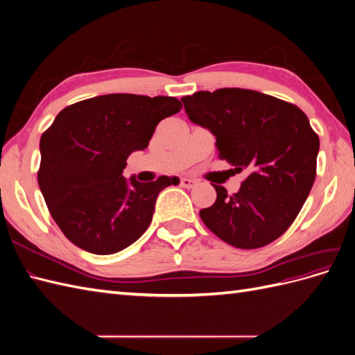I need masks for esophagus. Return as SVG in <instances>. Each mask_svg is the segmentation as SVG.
I'll return each mask as SVG.
<instances>
[{
	"mask_svg": "<svg viewBox=\"0 0 355 355\" xmlns=\"http://www.w3.org/2000/svg\"><path fill=\"white\" fill-rule=\"evenodd\" d=\"M197 185V180H194V179H188V178H184L180 180V187H184V188H194Z\"/></svg>",
	"mask_w": 355,
	"mask_h": 355,
	"instance_id": "esophagus-1",
	"label": "esophagus"
}]
</instances>
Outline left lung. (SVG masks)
Listing matches in <instances>:
<instances>
[{
  "instance_id": "1",
  "label": "left lung",
  "mask_w": 355,
  "mask_h": 355,
  "mask_svg": "<svg viewBox=\"0 0 355 355\" xmlns=\"http://www.w3.org/2000/svg\"><path fill=\"white\" fill-rule=\"evenodd\" d=\"M189 120L216 137L220 159L247 170L240 191L216 189L200 210L206 227L239 249L272 243L293 223L315 180L320 141L297 106L247 89L182 98Z\"/></svg>"
}]
</instances>
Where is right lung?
I'll list each match as a JSON object with an SVG mask.
<instances>
[{
  "mask_svg": "<svg viewBox=\"0 0 355 355\" xmlns=\"http://www.w3.org/2000/svg\"><path fill=\"white\" fill-rule=\"evenodd\" d=\"M170 96L103 94L62 110L41 136L38 185L65 237L94 254L133 244L153 220L161 191L178 178L142 184L123 170L144 151L161 120L180 111Z\"/></svg>",
  "mask_w": 355,
  "mask_h": 355,
  "instance_id": "obj_1",
  "label": "right lung"
}]
</instances>
